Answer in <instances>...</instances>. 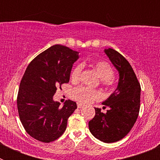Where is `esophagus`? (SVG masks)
I'll return each mask as SVG.
<instances>
[{"label": "esophagus", "mask_w": 160, "mask_h": 160, "mask_svg": "<svg viewBox=\"0 0 160 160\" xmlns=\"http://www.w3.org/2000/svg\"><path fill=\"white\" fill-rule=\"evenodd\" d=\"M77 106H78V108H82V107H83V104H82V103L78 102L77 104Z\"/></svg>", "instance_id": "obj_1"}]
</instances>
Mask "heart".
<instances>
[{
  "label": "heart",
  "instance_id": "obj_1",
  "mask_svg": "<svg viewBox=\"0 0 160 160\" xmlns=\"http://www.w3.org/2000/svg\"><path fill=\"white\" fill-rule=\"evenodd\" d=\"M98 76L102 80V83L105 86H109L112 83L113 77H114V70L111 66L106 62L103 61H96L91 64ZM82 71L81 65H77L73 68L71 72L72 81L77 82L80 78V74ZM72 98L82 103H88L94 100L98 99L101 97L100 94L96 90H90L87 87H79L75 88L72 91Z\"/></svg>",
  "mask_w": 160,
  "mask_h": 160
}]
</instances>
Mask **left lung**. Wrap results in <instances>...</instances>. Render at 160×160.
<instances>
[{"mask_svg":"<svg viewBox=\"0 0 160 160\" xmlns=\"http://www.w3.org/2000/svg\"><path fill=\"white\" fill-rule=\"evenodd\" d=\"M104 52L118 72V87L102 102V108H108L107 112L94 108L95 116L89 122V129L96 138L109 143L124 138L136 122L141 87L132 67L122 54L111 48Z\"/></svg>","mask_w":160,"mask_h":160,"instance_id":"1","label":"left lung"}]
</instances>
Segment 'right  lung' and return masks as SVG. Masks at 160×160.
Here are the masks:
<instances>
[{
  "label": "right lung",
  "mask_w": 160,
  "mask_h": 160,
  "mask_svg": "<svg viewBox=\"0 0 160 160\" xmlns=\"http://www.w3.org/2000/svg\"><path fill=\"white\" fill-rule=\"evenodd\" d=\"M78 52L54 45L29 63L18 90V110L26 132L38 141L56 140L66 129L69 117L77 109L75 102L66 100L62 107L53 100L57 88L70 81Z\"/></svg>",
  "instance_id": "right-lung-1"
}]
</instances>
